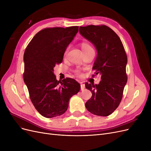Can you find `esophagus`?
Segmentation results:
<instances>
[{
    "instance_id": "obj_1",
    "label": "esophagus",
    "mask_w": 151,
    "mask_h": 151,
    "mask_svg": "<svg viewBox=\"0 0 151 151\" xmlns=\"http://www.w3.org/2000/svg\"><path fill=\"white\" fill-rule=\"evenodd\" d=\"M80 84H81V90L84 89V88H85V84H84V83H83V82H81Z\"/></svg>"
}]
</instances>
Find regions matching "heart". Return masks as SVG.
I'll list each match as a JSON object with an SVG mask.
<instances>
[{"label": "heart", "mask_w": 151, "mask_h": 151, "mask_svg": "<svg viewBox=\"0 0 151 151\" xmlns=\"http://www.w3.org/2000/svg\"><path fill=\"white\" fill-rule=\"evenodd\" d=\"M81 46V48H82V50H83V51H84V50L92 48V47H91L88 43H84H84H82ZM67 53V51L65 52V53Z\"/></svg>", "instance_id": "b5f03b06"}]
</instances>
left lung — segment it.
<instances>
[{
    "instance_id": "1",
    "label": "left lung",
    "mask_w": 151,
    "mask_h": 151,
    "mask_svg": "<svg viewBox=\"0 0 151 151\" xmlns=\"http://www.w3.org/2000/svg\"><path fill=\"white\" fill-rule=\"evenodd\" d=\"M79 33L97 50L93 69L101 79L98 84L85 83L92 93L86 108L95 115L107 116L119 106L127 82L125 49L119 36L106 26H81Z\"/></svg>"
}]
</instances>
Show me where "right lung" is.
Instances as JSON below:
<instances>
[{"label":"right lung","instance_id":"1","mask_svg":"<svg viewBox=\"0 0 151 151\" xmlns=\"http://www.w3.org/2000/svg\"><path fill=\"white\" fill-rule=\"evenodd\" d=\"M78 29V26L45 28L35 35L25 50L24 81L31 102L44 117L64 113L69 99L81 89L76 80L58 81L53 73V68L62 62L67 47Z\"/></svg>","mask_w":151,"mask_h":151}]
</instances>
